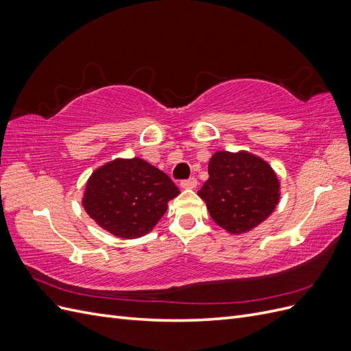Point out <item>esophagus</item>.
<instances>
[{"mask_svg": "<svg viewBox=\"0 0 351 351\" xmlns=\"http://www.w3.org/2000/svg\"><path fill=\"white\" fill-rule=\"evenodd\" d=\"M197 186V180L195 177H190L187 180H183L182 187L183 189H195Z\"/></svg>", "mask_w": 351, "mask_h": 351, "instance_id": "obj_1", "label": "esophagus"}]
</instances>
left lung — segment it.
<instances>
[{
	"label": "left lung",
	"instance_id": "1",
	"mask_svg": "<svg viewBox=\"0 0 351 351\" xmlns=\"http://www.w3.org/2000/svg\"><path fill=\"white\" fill-rule=\"evenodd\" d=\"M209 178L197 195L205 200L210 218L231 234L258 227L278 205L280 182L262 158L241 151H219L208 165Z\"/></svg>",
	"mask_w": 351,
	"mask_h": 351
}]
</instances>
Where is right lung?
Segmentation results:
<instances>
[{
    "label": "right lung",
    "instance_id": "1",
    "mask_svg": "<svg viewBox=\"0 0 351 351\" xmlns=\"http://www.w3.org/2000/svg\"><path fill=\"white\" fill-rule=\"evenodd\" d=\"M180 193L165 173L141 158L114 159L95 169L83 208L99 227L121 239L147 234Z\"/></svg>",
    "mask_w": 351,
    "mask_h": 351
}]
</instances>
